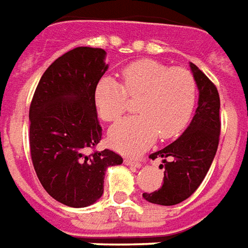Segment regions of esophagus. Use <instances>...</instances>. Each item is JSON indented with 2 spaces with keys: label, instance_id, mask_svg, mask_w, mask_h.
<instances>
[{
  "label": "esophagus",
  "instance_id": "obj_1",
  "mask_svg": "<svg viewBox=\"0 0 248 248\" xmlns=\"http://www.w3.org/2000/svg\"><path fill=\"white\" fill-rule=\"evenodd\" d=\"M124 164H125V166L136 167V168H140V167H141V163H140V161L132 160V159H124Z\"/></svg>",
  "mask_w": 248,
  "mask_h": 248
}]
</instances>
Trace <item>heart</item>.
<instances>
[{
	"instance_id": "b5f03b06",
	"label": "heart",
	"mask_w": 248,
	"mask_h": 248,
	"mask_svg": "<svg viewBox=\"0 0 248 248\" xmlns=\"http://www.w3.org/2000/svg\"><path fill=\"white\" fill-rule=\"evenodd\" d=\"M123 85L103 77L94 88V104L105 121L119 119L128 107V96L138 99V116L123 119L109 129V143L123 154H139L156 140L183 131L194 110L196 84L183 68H170L155 60H139L121 71Z\"/></svg>"
}]
</instances>
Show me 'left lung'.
Returning a JSON list of instances; mask_svg holds the SVG:
<instances>
[{
	"label": "left lung",
	"instance_id": "1",
	"mask_svg": "<svg viewBox=\"0 0 248 248\" xmlns=\"http://www.w3.org/2000/svg\"><path fill=\"white\" fill-rule=\"evenodd\" d=\"M189 68L199 91L198 108L182 136L149 156L161 159L164 180L155 192L143 194L149 203L173 205L182 203L198 189L217 154L220 135V100L217 87L192 62Z\"/></svg>",
	"mask_w": 248,
	"mask_h": 248
}]
</instances>
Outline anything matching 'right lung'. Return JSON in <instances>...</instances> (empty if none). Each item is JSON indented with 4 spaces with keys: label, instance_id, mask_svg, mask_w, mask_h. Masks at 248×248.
<instances>
[{
    "label": "right lung",
    "instance_id": "right-lung-1",
    "mask_svg": "<svg viewBox=\"0 0 248 248\" xmlns=\"http://www.w3.org/2000/svg\"><path fill=\"white\" fill-rule=\"evenodd\" d=\"M107 52L78 46L44 72L29 109L33 167L45 191L60 203L81 208L104 192V177L121 156L110 149L88 155L101 140L94 88L109 65Z\"/></svg>",
    "mask_w": 248,
    "mask_h": 248
}]
</instances>
